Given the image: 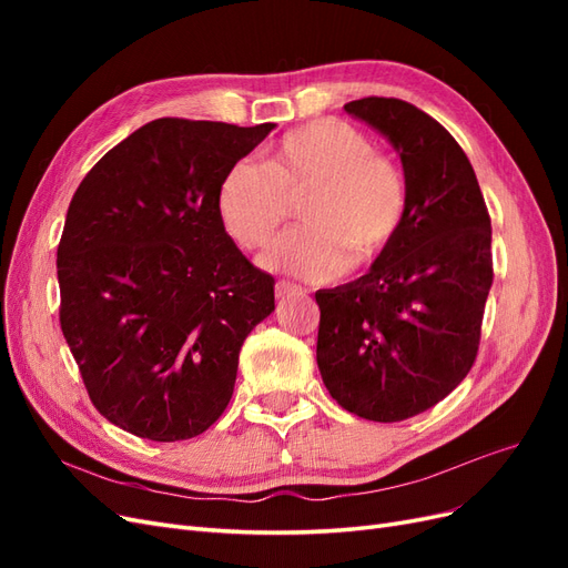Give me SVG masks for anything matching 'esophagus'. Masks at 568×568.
I'll list each match as a JSON object with an SVG mask.
<instances>
[{"label": "esophagus", "instance_id": "1", "mask_svg": "<svg viewBox=\"0 0 568 568\" xmlns=\"http://www.w3.org/2000/svg\"><path fill=\"white\" fill-rule=\"evenodd\" d=\"M301 286H296L294 282H277V284H274V296H277V298H284V296H288V294H294V291H298Z\"/></svg>", "mask_w": 568, "mask_h": 568}]
</instances>
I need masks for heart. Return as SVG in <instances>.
Instances as JSON below:
<instances>
[{
	"instance_id": "1",
	"label": "heart",
	"mask_w": 568,
	"mask_h": 568,
	"mask_svg": "<svg viewBox=\"0 0 568 568\" xmlns=\"http://www.w3.org/2000/svg\"><path fill=\"white\" fill-rule=\"evenodd\" d=\"M303 227L280 234L261 255L274 272L334 280L369 265L398 236L407 213L403 173L374 151L369 136L336 118L286 132L267 161H236L220 180L217 215L244 248L263 246L288 215V196L305 194Z\"/></svg>"
}]
</instances>
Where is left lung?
<instances>
[{
  "instance_id": "8db88e82",
  "label": "left lung",
  "mask_w": 568,
  "mask_h": 568,
  "mask_svg": "<svg viewBox=\"0 0 568 568\" xmlns=\"http://www.w3.org/2000/svg\"><path fill=\"white\" fill-rule=\"evenodd\" d=\"M398 151L407 213L367 274L315 294L317 367L332 398L369 422L434 407L469 374L493 284L490 217L467 153L403 99L343 106Z\"/></svg>"
}]
</instances>
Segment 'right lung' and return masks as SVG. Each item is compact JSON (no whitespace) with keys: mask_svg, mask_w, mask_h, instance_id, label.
<instances>
[{"mask_svg":"<svg viewBox=\"0 0 568 568\" xmlns=\"http://www.w3.org/2000/svg\"><path fill=\"white\" fill-rule=\"evenodd\" d=\"M274 123L159 118L113 146L68 205L61 332L111 424L173 443L225 412L239 351L274 311V280L222 227L217 186Z\"/></svg>","mask_w":568,"mask_h":568,"instance_id":"right-lung-1","label":"right lung"}]
</instances>
